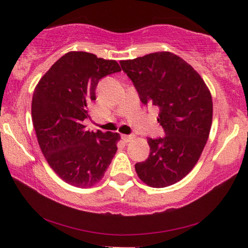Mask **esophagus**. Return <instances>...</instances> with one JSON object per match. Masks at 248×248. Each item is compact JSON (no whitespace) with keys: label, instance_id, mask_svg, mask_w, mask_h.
<instances>
[{"label":"esophagus","instance_id":"34e87169","mask_svg":"<svg viewBox=\"0 0 248 248\" xmlns=\"http://www.w3.org/2000/svg\"><path fill=\"white\" fill-rule=\"evenodd\" d=\"M135 137L134 135H126V134H122V140H123L124 142H131L132 140H133Z\"/></svg>","mask_w":248,"mask_h":248}]
</instances>
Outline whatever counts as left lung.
<instances>
[{"mask_svg":"<svg viewBox=\"0 0 248 248\" xmlns=\"http://www.w3.org/2000/svg\"><path fill=\"white\" fill-rule=\"evenodd\" d=\"M144 105L159 107L165 137L148 139L150 155L135 165L148 186L167 187L194 168L208 141L213 105L209 88L187 62L170 52L121 61Z\"/></svg>","mask_w":248,"mask_h":248,"instance_id":"8db88e82","label":"left lung"}]
</instances>
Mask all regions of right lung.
<instances>
[{
  "label": "right lung",
  "instance_id": "right-lung-1",
  "mask_svg": "<svg viewBox=\"0 0 248 248\" xmlns=\"http://www.w3.org/2000/svg\"><path fill=\"white\" fill-rule=\"evenodd\" d=\"M114 60L69 52L44 74L32 94L31 116L40 150L61 179L91 187L104 177L117 151L120 134L90 132L83 121L101 78L120 72Z\"/></svg>",
  "mask_w": 248,
  "mask_h": 248
}]
</instances>
